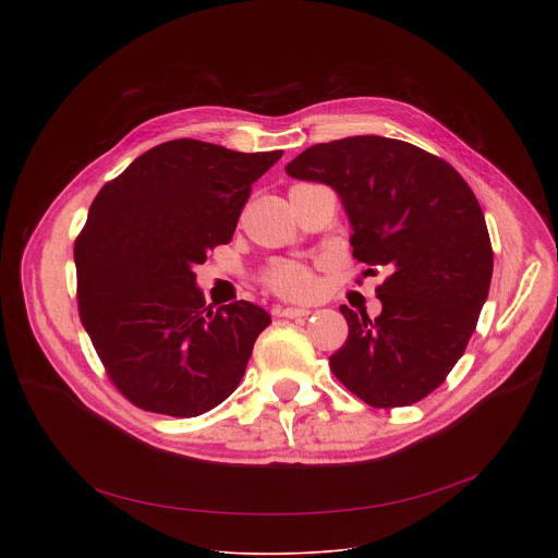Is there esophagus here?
I'll list each match as a JSON object with an SVG mask.
<instances>
[{
    "label": "esophagus",
    "mask_w": 558,
    "mask_h": 558,
    "mask_svg": "<svg viewBox=\"0 0 558 558\" xmlns=\"http://www.w3.org/2000/svg\"><path fill=\"white\" fill-rule=\"evenodd\" d=\"M308 313H311V308H304V306H276L274 308V315H278V317H304Z\"/></svg>",
    "instance_id": "1"
}]
</instances>
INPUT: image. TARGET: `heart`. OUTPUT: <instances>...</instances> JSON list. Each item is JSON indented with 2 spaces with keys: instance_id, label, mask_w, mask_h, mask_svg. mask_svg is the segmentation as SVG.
Listing matches in <instances>:
<instances>
[{
  "instance_id": "heart-1",
  "label": "heart",
  "mask_w": 558,
  "mask_h": 558,
  "mask_svg": "<svg viewBox=\"0 0 558 558\" xmlns=\"http://www.w3.org/2000/svg\"><path fill=\"white\" fill-rule=\"evenodd\" d=\"M267 282L274 291L289 295V298H302L306 293H311L313 289V278L308 274L306 267L295 265V263H284L278 265L269 271Z\"/></svg>"
}]
</instances>
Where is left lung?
Here are the masks:
<instances>
[{
	"instance_id": "8db88e82",
	"label": "left lung",
	"mask_w": 558,
	"mask_h": 558,
	"mask_svg": "<svg viewBox=\"0 0 558 558\" xmlns=\"http://www.w3.org/2000/svg\"><path fill=\"white\" fill-rule=\"evenodd\" d=\"M284 172L329 185L353 256L390 271L373 320L340 306L349 338L331 371L375 409L420 402L463 355L490 289V235L472 190L441 158L375 134L311 145Z\"/></svg>"
}]
</instances>
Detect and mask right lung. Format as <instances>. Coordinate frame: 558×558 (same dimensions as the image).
Returning <instances> with one entry per match:
<instances>
[{"label":"right lung","instance_id":"obj_1","mask_svg":"<svg viewBox=\"0 0 558 558\" xmlns=\"http://www.w3.org/2000/svg\"><path fill=\"white\" fill-rule=\"evenodd\" d=\"M280 156L177 138L134 158L93 201L74 243L78 311L138 409L196 417L241 384L271 317L247 300L205 304L194 265L231 241L252 185Z\"/></svg>","mask_w":558,"mask_h":558}]
</instances>
